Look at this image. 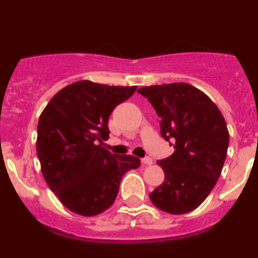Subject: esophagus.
<instances>
[{
  "mask_svg": "<svg viewBox=\"0 0 258 258\" xmlns=\"http://www.w3.org/2000/svg\"><path fill=\"white\" fill-rule=\"evenodd\" d=\"M142 163H143V164H145V165H152L153 164V159H152V158H149V157H145V158H143V159H142Z\"/></svg>",
  "mask_w": 258,
  "mask_h": 258,
  "instance_id": "obj_1",
  "label": "esophagus"
}]
</instances>
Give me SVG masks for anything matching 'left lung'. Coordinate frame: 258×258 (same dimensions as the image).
Returning <instances> with one entry per match:
<instances>
[{
	"instance_id": "8db88e82",
	"label": "left lung",
	"mask_w": 258,
	"mask_h": 258,
	"mask_svg": "<svg viewBox=\"0 0 258 258\" xmlns=\"http://www.w3.org/2000/svg\"><path fill=\"white\" fill-rule=\"evenodd\" d=\"M138 93L160 118V134L174 153L158 164L164 182L149 195L153 205L170 215L196 210L216 185L228 149L223 115L203 91L185 83L144 86Z\"/></svg>"
}]
</instances>
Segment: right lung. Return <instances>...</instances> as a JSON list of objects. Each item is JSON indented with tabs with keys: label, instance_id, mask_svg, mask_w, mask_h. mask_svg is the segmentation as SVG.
<instances>
[{
	"label": "right lung",
	"instance_id": "1",
	"mask_svg": "<svg viewBox=\"0 0 258 258\" xmlns=\"http://www.w3.org/2000/svg\"><path fill=\"white\" fill-rule=\"evenodd\" d=\"M137 86H109L89 80L61 89L46 105L37 125L36 152L46 183L68 210L91 217L115 201L123 175L140 159L104 147L116 105Z\"/></svg>",
	"mask_w": 258,
	"mask_h": 258
}]
</instances>
